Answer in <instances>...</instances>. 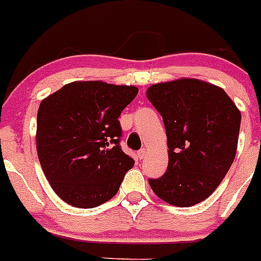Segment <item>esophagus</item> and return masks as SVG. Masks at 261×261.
Segmentation results:
<instances>
[{
    "instance_id": "esophagus-1",
    "label": "esophagus",
    "mask_w": 261,
    "mask_h": 261,
    "mask_svg": "<svg viewBox=\"0 0 261 261\" xmlns=\"http://www.w3.org/2000/svg\"><path fill=\"white\" fill-rule=\"evenodd\" d=\"M145 155H146V149H141V150L138 151V158L144 159Z\"/></svg>"
}]
</instances>
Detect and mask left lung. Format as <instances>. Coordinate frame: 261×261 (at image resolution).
Segmentation results:
<instances>
[{
	"label": "left lung",
	"instance_id": "left-lung-1",
	"mask_svg": "<svg viewBox=\"0 0 261 261\" xmlns=\"http://www.w3.org/2000/svg\"><path fill=\"white\" fill-rule=\"evenodd\" d=\"M147 99L162 115L167 171L149 179L159 199L192 206L217 190L237 154L241 111L225 90L196 78L151 85Z\"/></svg>",
	"mask_w": 261,
	"mask_h": 261
}]
</instances>
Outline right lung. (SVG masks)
<instances>
[{
    "label": "right lung",
    "mask_w": 261,
    "mask_h": 261,
    "mask_svg": "<svg viewBox=\"0 0 261 261\" xmlns=\"http://www.w3.org/2000/svg\"><path fill=\"white\" fill-rule=\"evenodd\" d=\"M136 86L74 81L41 100L36 150L52 190L75 208H95L119 191L135 165L119 141L117 117L137 95Z\"/></svg>",
    "instance_id": "1"
}]
</instances>
